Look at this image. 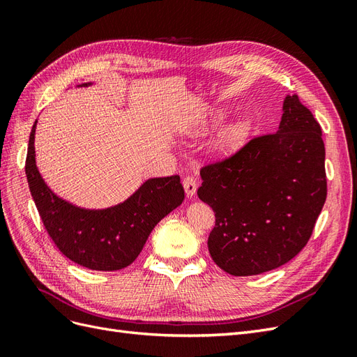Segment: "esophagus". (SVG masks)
<instances>
[{
    "instance_id": "obj_1",
    "label": "esophagus",
    "mask_w": 357,
    "mask_h": 357,
    "mask_svg": "<svg viewBox=\"0 0 357 357\" xmlns=\"http://www.w3.org/2000/svg\"><path fill=\"white\" fill-rule=\"evenodd\" d=\"M183 188H185L186 195L192 198L197 193V178L192 176H186L185 180H183Z\"/></svg>"
}]
</instances>
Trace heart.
<instances>
[{
	"mask_svg": "<svg viewBox=\"0 0 357 357\" xmlns=\"http://www.w3.org/2000/svg\"><path fill=\"white\" fill-rule=\"evenodd\" d=\"M243 134H244V128L243 126H234V128H231L228 132H226V135H225V144L226 146H234L235 143H238L240 142V138L243 137Z\"/></svg>",
	"mask_w": 357,
	"mask_h": 357,
	"instance_id": "b5f03b06",
	"label": "heart"
}]
</instances>
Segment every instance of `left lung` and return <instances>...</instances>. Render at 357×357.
I'll use <instances>...</instances> for the list:
<instances>
[{
    "label": "left lung",
    "mask_w": 357,
    "mask_h": 357,
    "mask_svg": "<svg viewBox=\"0 0 357 357\" xmlns=\"http://www.w3.org/2000/svg\"><path fill=\"white\" fill-rule=\"evenodd\" d=\"M201 178L198 197L215 215V265L235 277L271 271L307 245L326 201L321 128L296 93L287 95L277 132L202 167Z\"/></svg>",
    "instance_id": "obj_1"
}]
</instances>
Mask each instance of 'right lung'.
<instances>
[{"instance_id":"add662e5","label":"right lung","mask_w":357,"mask_h":357,"mask_svg":"<svg viewBox=\"0 0 357 357\" xmlns=\"http://www.w3.org/2000/svg\"><path fill=\"white\" fill-rule=\"evenodd\" d=\"M36 126L37 121L31 129L25 172L32 199L52 241L70 261L95 271H117L131 265L155 226L185 199L180 177L150 178L132 197L110 208L75 207L55 195L38 172Z\"/></svg>"}]
</instances>
